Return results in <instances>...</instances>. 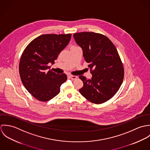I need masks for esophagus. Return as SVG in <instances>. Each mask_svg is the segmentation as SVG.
I'll use <instances>...</instances> for the list:
<instances>
[{
	"label": "esophagus",
	"instance_id": "1",
	"mask_svg": "<svg viewBox=\"0 0 150 150\" xmlns=\"http://www.w3.org/2000/svg\"><path fill=\"white\" fill-rule=\"evenodd\" d=\"M70 78L71 79V80H76V79H77V76H73V75H70L69 76Z\"/></svg>",
	"mask_w": 150,
	"mask_h": 150
}]
</instances>
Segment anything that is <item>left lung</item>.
<instances>
[{"label": "left lung", "instance_id": "left-lung-1", "mask_svg": "<svg viewBox=\"0 0 150 150\" xmlns=\"http://www.w3.org/2000/svg\"><path fill=\"white\" fill-rule=\"evenodd\" d=\"M83 51V57L92 77L79 76L84 86L80 93L89 102L101 104L112 98L121 86L124 69L116 47L106 36L95 32L73 35Z\"/></svg>", "mask_w": 150, "mask_h": 150}]
</instances>
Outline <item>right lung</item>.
<instances>
[{
  "mask_svg": "<svg viewBox=\"0 0 150 150\" xmlns=\"http://www.w3.org/2000/svg\"><path fill=\"white\" fill-rule=\"evenodd\" d=\"M71 37L70 33L42 35L33 39L23 51L19 64L22 83L36 99L46 102L60 92V86L66 81L67 76L48 69Z\"/></svg>",
  "mask_w": 150,
  "mask_h": 150,
  "instance_id": "1",
  "label": "right lung"
}]
</instances>
